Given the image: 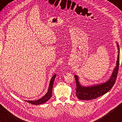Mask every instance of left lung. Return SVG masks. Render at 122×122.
<instances>
[{
  "instance_id": "obj_1",
  "label": "left lung",
  "mask_w": 122,
  "mask_h": 122,
  "mask_svg": "<svg viewBox=\"0 0 122 122\" xmlns=\"http://www.w3.org/2000/svg\"><path fill=\"white\" fill-rule=\"evenodd\" d=\"M117 43L118 47V57L116 63V66L113 70L109 79L106 82L94 84L89 86H83L81 84L78 76L75 75L74 77L76 81V96L78 99L81 100H92L96 99L100 96H103L109 91L113 87L116 82L117 76L119 69V44Z\"/></svg>"
}]
</instances>
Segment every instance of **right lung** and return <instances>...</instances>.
Returning a JSON list of instances; mask_svg holds the SVG:
<instances>
[{
  "label": "right lung",
  "instance_id": "add662e5",
  "mask_svg": "<svg viewBox=\"0 0 122 122\" xmlns=\"http://www.w3.org/2000/svg\"><path fill=\"white\" fill-rule=\"evenodd\" d=\"M56 77V74H54V76H52V78H51V81H50L49 88H48V90L47 93L44 95V96L42 97L41 98H40L38 100L36 101H25L27 102L31 103L32 104L34 105H39L43 104V103H46V102H47L50 98H51V96H52V89H53V83H54V79Z\"/></svg>",
  "mask_w": 122,
  "mask_h": 122
}]
</instances>
